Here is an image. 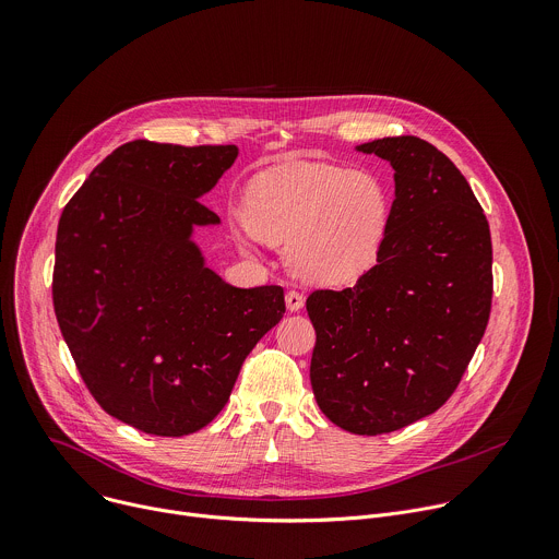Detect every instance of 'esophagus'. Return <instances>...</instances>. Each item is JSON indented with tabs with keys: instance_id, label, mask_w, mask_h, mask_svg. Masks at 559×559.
I'll list each match as a JSON object with an SVG mask.
<instances>
[{
	"instance_id": "obj_1",
	"label": "esophagus",
	"mask_w": 559,
	"mask_h": 559,
	"mask_svg": "<svg viewBox=\"0 0 559 559\" xmlns=\"http://www.w3.org/2000/svg\"><path fill=\"white\" fill-rule=\"evenodd\" d=\"M285 305H287L289 311H298V309L305 305V296L298 294L296 289H289V292L285 294Z\"/></svg>"
}]
</instances>
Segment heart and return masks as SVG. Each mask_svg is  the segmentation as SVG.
Here are the masks:
<instances>
[{
    "label": "heart",
    "instance_id": "b5f03b06",
    "mask_svg": "<svg viewBox=\"0 0 559 559\" xmlns=\"http://www.w3.org/2000/svg\"><path fill=\"white\" fill-rule=\"evenodd\" d=\"M391 192L371 170L289 162L259 173L241 216L305 281L356 285L380 261L391 227Z\"/></svg>",
    "mask_w": 559,
    "mask_h": 559
}]
</instances>
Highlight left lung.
<instances>
[{"mask_svg":"<svg viewBox=\"0 0 559 559\" xmlns=\"http://www.w3.org/2000/svg\"><path fill=\"white\" fill-rule=\"evenodd\" d=\"M356 150L393 168L391 227L365 278L309 294V378L336 427L380 436L438 412L455 391L489 323L493 252L480 203L436 145L407 134Z\"/></svg>","mask_w":559,"mask_h":559,"instance_id":"left-lung-1","label":"left lung"}]
</instances>
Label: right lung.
<instances>
[{"instance_id":"right-lung-1","label":"right lung","mask_w":559,"mask_h":559,"mask_svg":"<svg viewBox=\"0 0 559 559\" xmlns=\"http://www.w3.org/2000/svg\"><path fill=\"white\" fill-rule=\"evenodd\" d=\"M236 145L123 143L61 212L52 302L95 401L150 436L210 425L254 345L281 321L278 285L241 289L205 265L194 227Z\"/></svg>"}]
</instances>
